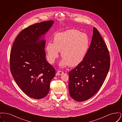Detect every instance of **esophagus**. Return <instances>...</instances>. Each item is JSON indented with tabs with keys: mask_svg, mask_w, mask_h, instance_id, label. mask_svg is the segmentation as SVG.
Wrapping results in <instances>:
<instances>
[{
	"mask_svg": "<svg viewBox=\"0 0 122 122\" xmlns=\"http://www.w3.org/2000/svg\"><path fill=\"white\" fill-rule=\"evenodd\" d=\"M57 73L60 75H63L64 74V72L61 71H58Z\"/></svg>",
	"mask_w": 122,
	"mask_h": 122,
	"instance_id": "34e87169",
	"label": "esophagus"
}]
</instances>
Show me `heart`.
Instances as JSON below:
<instances>
[{
  "label": "heart",
  "instance_id": "heart-1",
  "mask_svg": "<svg viewBox=\"0 0 122 122\" xmlns=\"http://www.w3.org/2000/svg\"><path fill=\"white\" fill-rule=\"evenodd\" d=\"M90 46L88 36L77 30L71 29L55 34L53 43L49 42L46 46L48 62L54 63L60 51L63 58L59 65L64 67H74L80 64L85 58Z\"/></svg>",
  "mask_w": 122,
  "mask_h": 122
}]
</instances>
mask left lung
<instances>
[{"mask_svg":"<svg viewBox=\"0 0 122 122\" xmlns=\"http://www.w3.org/2000/svg\"><path fill=\"white\" fill-rule=\"evenodd\" d=\"M110 66L108 49L98 30L94 27L91 43L85 58L69 72L71 97L81 102L93 97L102 85Z\"/></svg>","mask_w":122,"mask_h":122,"instance_id":"obj_1","label":"left lung"}]
</instances>
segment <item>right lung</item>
I'll return each mask as SVG.
<instances>
[{
    "label": "right lung",
    "mask_w": 122,
    "mask_h": 122,
    "mask_svg": "<svg viewBox=\"0 0 122 122\" xmlns=\"http://www.w3.org/2000/svg\"><path fill=\"white\" fill-rule=\"evenodd\" d=\"M53 20L31 25L16 37L10 55V68L18 86L29 97H45L49 92L50 81L55 70L46 59L43 36Z\"/></svg>",
    "instance_id": "1"
}]
</instances>
